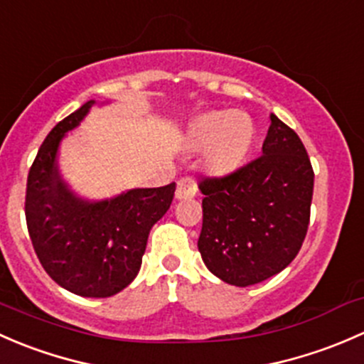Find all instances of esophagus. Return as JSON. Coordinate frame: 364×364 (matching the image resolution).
<instances>
[{
    "label": "esophagus",
    "instance_id": "1",
    "mask_svg": "<svg viewBox=\"0 0 364 364\" xmlns=\"http://www.w3.org/2000/svg\"><path fill=\"white\" fill-rule=\"evenodd\" d=\"M196 193H198V183L194 178L183 177L177 182V191H175L177 200H191V198L196 196Z\"/></svg>",
    "mask_w": 364,
    "mask_h": 364
}]
</instances>
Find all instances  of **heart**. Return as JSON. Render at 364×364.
<instances>
[{"mask_svg": "<svg viewBox=\"0 0 364 364\" xmlns=\"http://www.w3.org/2000/svg\"><path fill=\"white\" fill-rule=\"evenodd\" d=\"M254 126L243 112H212L189 126L187 147L205 151L208 170L224 173L237 168L252 145Z\"/></svg>", "mask_w": 364, "mask_h": 364, "instance_id": "obj_1", "label": "heart"}]
</instances>
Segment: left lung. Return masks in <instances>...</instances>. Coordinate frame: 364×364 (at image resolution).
<instances>
[{
  "instance_id": "1",
  "label": "left lung",
  "mask_w": 364,
  "mask_h": 364,
  "mask_svg": "<svg viewBox=\"0 0 364 364\" xmlns=\"http://www.w3.org/2000/svg\"><path fill=\"white\" fill-rule=\"evenodd\" d=\"M263 156L220 178H203L198 250L223 282L247 287L289 266L310 220L314 170L305 145L269 114Z\"/></svg>"
}]
</instances>
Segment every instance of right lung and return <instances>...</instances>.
I'll return each instance as SVG.
<instances>
[{"label":"right lung","instance_id":"obj_1","mask_svg":"<svg viewBox=\"0 0 364 364\" xmlns=\"http://www.w3.org/2000/svg\"><path fill=\"white\" fill-rule=\"evenodd\" d=\"M95 105V100L82 105L45 138L28 175L26 223L36 256L54 282L84 298H108L140 272L149 233L170 208L175 182L127 189L105 200L78 196L59 171V149Z\"/></svg>","mask_w":364,"mask_h":364}]
</instances>
